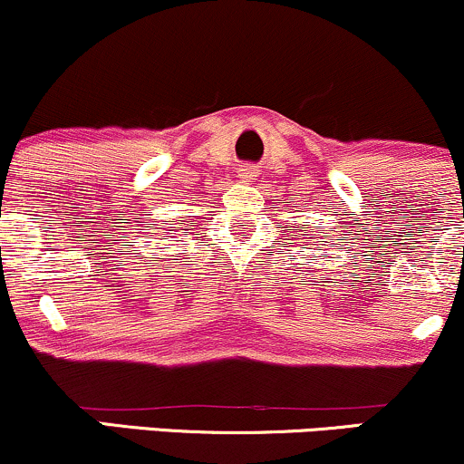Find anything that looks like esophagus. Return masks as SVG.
<instances>
[{
  "label": "esophagus",
  "mask_w": 464,
  "mask_h": 464,
  "mask_svg": "<svg viewBox=\"0 0 464 464\" xmlns=\"http://www.w3.org/2000/svg\"><path fill=\"white\" fill-rule=\"evenodd\" d=\"M253 177H255V168H253V165H244V168L239 169V179L250 180Z\"/></svg>",
  "instance_id": "1"
}]
</instances>
